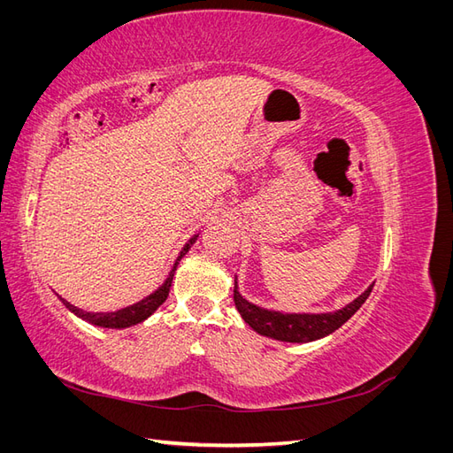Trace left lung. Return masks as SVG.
Returning <instances> with one entry per match:
<instances>
[{
    "instance_id": "8db88e82",
    "label": "left lung",
    "mask_w": 453,
    "mask_h": 453,
    "mask_svg": "<svg viewBox=\"0 0 453 453\" xmlns=\"http://www.w3.org/2000/svg\"><path fill=\"white\" fill-rule=\"evenodd\" d=\"M374 285H370L368 289L353 300L351 304L342 308L333 313H281V311H270L258 308L248 300L242 298L238 293V285L234 283V304L243 318L255 333L281 340V342H313L319 340L326 334L334 333L336 328L344 325L351 315L357 311L365 300L368 298L370 291Z\"/></svg>"
}]
</instances>
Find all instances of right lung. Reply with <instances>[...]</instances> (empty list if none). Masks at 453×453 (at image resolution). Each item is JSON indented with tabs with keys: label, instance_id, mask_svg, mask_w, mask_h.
<instances>
[{
	"label": "right lung",
	"instance_id": "right-lung-1",
	"mask_svg": "<svg viewBox=\"0 0 453 453\" xmlns=\"http://www.w3.org/2000/svg\"><path fill=\"white\" fill-rule=\"evenodd\" d=\"M196 242V236L195 238H190V242L185 245L183 248V251L180 253V257H177V260H175V265H173V268H172V272H170V276H168V280L162 283V287H158V289L153 293V295H149L147 298H143L142 303H138V304H134V306H128V308H122V310H119V311H111V313H92V311H83V310H79L77 306H73V304H70L67 303V300H64V298H60L62 303H64V306L70 310V311H73L77 318H81V319H85V321H88V323H92V325H96V326H105V328H125V326H132V325H138V323H142V321H145L150 313H153L164 300L168 298V295H170V287H172V280H173V273H175V268H177V265H180V260H181V257H185V253L188 251V248L190 245H193Z\"/></svg>",
	"mask_w": 453,
	"mask_h": 453
}]
</instances>
